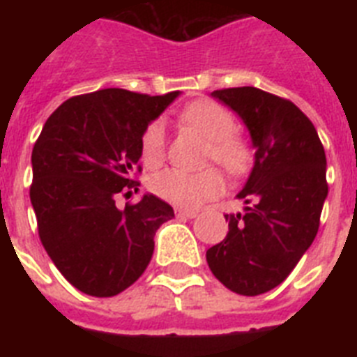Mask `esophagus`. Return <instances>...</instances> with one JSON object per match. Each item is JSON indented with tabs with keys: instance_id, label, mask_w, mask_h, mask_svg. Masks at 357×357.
Here are the masks:
<instances>
[{
	"instance_id": "esophagus-1",
	"label": "esophagus",
	"mask_w": 357,
	"mask_h": 357,
	"mask_svg": "<svg viewBox=\"0 0 357 357\" xmlns=\"http://www.w3.org/2000/svg\"><path fill=\"white\" fill-rule=\"evenodd\" d=\"M175 214L178 218H195L197 216V211H191V209H181V207H176Z\"/></svg>"
}]
</instances>
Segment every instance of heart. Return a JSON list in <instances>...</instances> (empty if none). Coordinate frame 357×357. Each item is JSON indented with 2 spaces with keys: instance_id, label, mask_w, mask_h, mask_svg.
<instances>
[{
  "instance_id": "1",
  "label": "heart",
  "mask_w": 357,
  "mask_h": 357,
  "mask_svg": "<svg viewBox=\"0 0 357 357\" xmlns=\"http://www.w3.org/2000/svg\"><path fill=\"white\" fill-rule=\"evenodd\" d=\"M181 121L209 139L207 159L220 164L229 175L247 172L250 148L234 134L236 118L227 107L209 100L189 103L181 112ZM141 159L148 168H157L166 153V128L162 119H153L141 134ZM151 191L162 200L178 207H198L204 202L222 195L223 178L214 168L185 172L172 168L151 178Z\"/></svg>"
}]
</instances>
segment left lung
<instances>
[{
	"instance_id": "left-lung-1",
	"label": "left lung",
	"mask_w": 357,
	"mask_h": 357,
	"mask_svg": "<svg viewBox=\"0 0 357 357\" xmlns=\"http://www.w3.org/2000/svg\"><path fill=\"white\" fill-rule=\"evenodd\" d=\"M250 130L255 162L238 198L245 211L225 214V239L207 264L230 291L255 296L279 286L311 247L327 198L326 150L311 119L293 102L257 87L213 91Z\"/></svg>"
}]
</instances>
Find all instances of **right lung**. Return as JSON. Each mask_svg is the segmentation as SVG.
I'll return each mask as SVG.
<instances>
[{
	"label": "right lung",
	"mask_w": 357,
	"mask_h": 357,
	"mask_svg": "<svg viewBox=\"0 0 357 357\" xmlns=\"http://www.w3.org/2000/svg\"><path fill=\"white\" fill-rule=\"evenodd\" d=\"M178 96L102 89L66 100L31 151L30 200L44 250L91 296H114L143 275L153 236L175 216L153 195L118 209L137 191L141 134Z\"/></svg>",
	"instance_id": "right-lung-1"
}]
</instances>
